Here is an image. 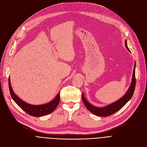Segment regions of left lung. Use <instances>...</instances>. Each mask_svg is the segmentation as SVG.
Segmentation results:
<instances>
[{
	"label": "left lung",
	"mask_w": 147,
	"mask_h": 147,
	"mask_svg": "<svg viewBox=\"0 0 147 147\" xmlns=\"http://www.w3.org/2000/svg\"><path fill=\"white\" fill-rule=\"evenodd\" d=\"M125 46L126 49L129 52H130V49L127 47V40H125ZM135 69H136V64H134V66L131 83L126 93L125 94V95L122 98H121L115 102H113L109 105L107 107H105L103 108H98V107H96L92 105L91 104H90L87 100V99L84 97V94H82V101L84 103L86 108H87V109L93 114L98 116H111V115H113V113H116V112L119 111L120 109H121L127 103V102L131 98L134 94L135 87H136V82Z\"/></svg>",
	"instance_id": "8db88e82"
}]
</instances>
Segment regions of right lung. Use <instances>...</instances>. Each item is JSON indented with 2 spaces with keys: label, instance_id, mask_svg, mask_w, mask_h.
<instances>
[{
  "label": "right lung",
  "instance_id": "obj_1",
  "mask_svg": "<svg viewBox=\"0 0 147 147\" xmlns=\"http://www.w3.org/2000/svg\"><path fill=\"white\" fill-rule=\"evenodd\" d=\"M9 87L11 96L14 101L17 103V105L28 115L32 116L39 117L51 113L55 111L59 103V92L52 101L46 104L40 105H31L25 102L23 100L20 99V98H18L14 92L11 86L10 77L9 78Z\"/></svg>",
  "mask_w": 147,
  "mask_h": 147
}]
</instances>
